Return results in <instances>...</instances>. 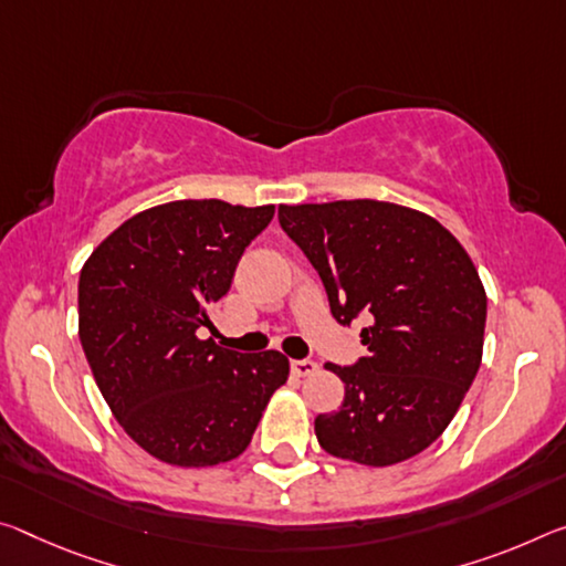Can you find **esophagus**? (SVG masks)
Instances as JSON below:
<instances>
[{"label": "esophagus", "mask_w": 566, "mask_h": 566, "mask_svg": "<svg viewBox=\"0 0 566 566\" xmlns=\"http://www.w3.org/2000/svg\"><path fill=\"white\" fill-rule=\"evenodd\" d=\"M317 367L319 365L315 360H292V373L297 375V378H307V375H315Z\"/></svg>", "instance_id": "esophagus-1"}]
</instances>
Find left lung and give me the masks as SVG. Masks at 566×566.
I'll return each mask as SVG.
<instances>
[{
	"label": "left lung",
	"mask_w": 566,
	"mask_h": 566,
	"mask_svg": "<svg viewBox=\"0 0 566 566\" xmlns=\"http://www.w3.org/2000/svg\"><path fill=\"white\" fill-rule=\"evenodd\" d=\"M284 234L325 284L339 325L367 317V355L325 367L345 382L339 410L315 418L329 455L392 465L436 441L476 378L486 292L451 231L385 201L280 206Z\"/></svg>",
	"instance_id": "8db88e82"
}]
</instances>
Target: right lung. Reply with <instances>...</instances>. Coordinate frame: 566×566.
I'll return each instance as SVG.
<instances>
[{
	"instance_id": "1",
	"label": "right lung",
	"mask_w": 566,
	"mask_h": 566,
	"mask_svg": "<svg viewBox=\"0 0 566 566\" xmlns=\"http://www.w3.org/2000/svg\"><path fill=\"white\" fill-rule=\"evenodd\" d=\"M274 206L219 199L140 211L80 272V343L125 433L170 465H217L244 453L290 360L201 339L244 249Z\"/></svg>"
}]
</instances>
